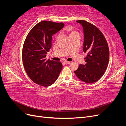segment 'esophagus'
Returning <instances> with one entry per match:
<instances>
[{
  "instance_id": "1",
  "label": "esophagus",
  "mask_w": 126,
  "mask_h": 126,
  "mask_svg": "<svg viewBox=\"0 0 126 126\" xmlns=\"http://www.w3.org/2000/svg\"><path fill=\"white\" fill-rule=\"evenodd\" d=\"M64 63H65V64H70V62H67V61H64Z\"/></svg>"
}]
</instances>
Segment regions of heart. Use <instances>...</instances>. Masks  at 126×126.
I'll return each mask as SVG.
<instances>
[{"mask_svg": "<svg viewBox=\"0 0 126 126\" xmlns=\"http://www.w3.org/2000/svg\"><path fill=\"white\" fill-rule=\"evenodd\" d=\"M66 30L68 32V34H69L70 38H71L74 37H75L76 36L79 35V33H78V32L76 31V30H75L72 29L71 28H67Z\"/></svg>", "mask_w": 126, "mask_h": 126, "instance_id": "heart-1", "label": "heart"}]
</instances>
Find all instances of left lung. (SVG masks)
Instances as JSON below:
<instances>
[{"label":"left lung","mask_w":126,"mask_h":126,"mask_svg":"<svg viewBox=\"0 0 126 126\" xmlns=\"http://www.w3.org/2000/svg\"><path fill=\"white\" fill-rule=\"evenodd\" d=\"M83 27L84 33L83 51L87 53L86 64H80L75 71L81 81L91 83L99 80L108 67L109 50L105 36L96 26L86 20L77 21Z\"/></svg>","instance_id":"1"}]
</instances>
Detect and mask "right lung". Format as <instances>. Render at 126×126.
<instances>
[{
    "mask_svg": "<svg viewBox=\"0 0 126 126\" xmlns=\"http://www.w3.org/2000/svg\"><path fill=\"white\" fill-rule=\"evenodd\" d=\"M63 22L42 21L29 32L22 47V59L29 77L38 85L48 87L58 78L63 64L46 58L51 48L52 36L64 26Z\"/></svg>",
    "mask_w": 126,
    "mask_h": 126,
    "instance_id": "right-lung-1",
    "label": "right lung"
}]
</instances>
